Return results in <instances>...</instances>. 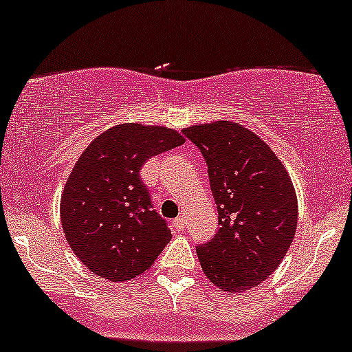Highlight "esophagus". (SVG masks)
I'll list each match as a JSON object with an SVG mask.
<instances>
[{
	"instance_id": "1",
	"label": "esophagus",
	"mask_w": 352,
	"mask_h": 352,
	"mask_svg": "<svg viewBox=\"0 0 352 352\" xmlns=\"http://www.w3.org/2000/svg\"><path fill=\"white\" fill-rule=\"evenodd\" d=\"M171 228L175 233H181L186 228V220L183 219V217H177V219L173 220Z\"/></svg>"
}]
</instances>
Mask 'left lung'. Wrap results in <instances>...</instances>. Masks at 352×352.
<instances>
[{"instance_id":"obj_1","label":"left lung","mask_w":352,"mask_h":352,"mask_svg":"<svg viewBox=\"0 0 352 352\" xmlns=\"http://www.w3.org/2000/svg\"><path fill=\"white\" fill-rule=\"evenodd\" d=\"M209 166L219 232L197 246L204 274L227 292H246L279 267L297 228L287 169L251 130L215 120L183 130Z\"/></svg>"}]
</instances>
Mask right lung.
Masks as SVG:
<instances>
[{"mask_svg":"<svg viewBox=\"0 0 352 352\" xmlns=\"http://www.w3.org/2000/svg\"><path fill=\"white\" fill-rule=\"evenodd\" d=\"M183 143L181 133L162 125L120 124L78 158L60 219L73 253L93 274L124 282L153 266L171 232L153 210L140 169L151 156Z\"/></svg>","mask_w":352,"mask_h":352,"instance_id":"obj_1","label":"right lung"}]
</instances>
